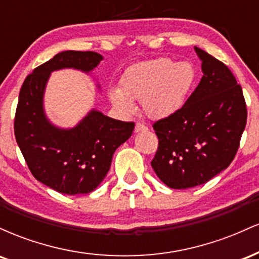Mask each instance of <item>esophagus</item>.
Segmentation results:
<instances>
[{"mask_svg":"<svg viewBox=\"0 0 259 259\" xmlns=\"http://www.w3.org/2000/svg\"><path fill=\"white\" fill-rule=\"evenodd\" d=\"M147 126L142 123H136L135 124V132L140 133V132H146Z\"/></svg>","mask_w":259,"mask_h":259,"instance_id":"1","label":"esophagus"}]
</instances>
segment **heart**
<instances>
[{
  "label": "heart",
  "instance_id": "heart-1",
  "mask_svg": "<svg viewBox=\"0 0 259 259\" xmlns=\"http://www.w3.org/2000/svg\"><path fill=\"white\" fill-rule=\"evenodd\" d=\"M196 80L190 62L156 58L141 62L124 73L120 89H111L109 99L123 112L133 111L132 101H140L142 111L152 119H163L183 108Z\"/></svg>",
  "mask_w": 259,
  "mask_h": 259
}]
</instances>
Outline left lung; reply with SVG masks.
I'll use <instances>...</instances> for the list:
<instances>
[{
	"instance_id": "obj_1",
	"label": "left lung",
	"mask_w": 259,
	"mask_h": 259,
	"mask_svg": "<svg viewBox=\"0 0 259 259\" xmlns=\"http://www.w3.org/2000/svg\"><path fill=\"white\" fill-rule=\"evenodd\" d=\"M202 62L200 84L183 108L153 124L158 148L154 173L171 189L207 183L227 169L247 120L241 86L223 62L195 47Z\"/></svg>"
}]
</instances>
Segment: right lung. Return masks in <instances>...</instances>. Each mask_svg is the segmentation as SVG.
<instances>
[{
  "label": "right lung",
  "instance_id": "right-lung-1",
  "mask_svg": "<svg viewBox=\"0 0 259 259\" xmlns=\"http://www.w3.org/2000/svg\"><path fill=\"white\" fill-rule=\"evenodd\" d=\"M102 59L91 51L57 53L35 68L20 89L14 118L17 144L35 179L61 194L94 191L108 173L113 153L135 126L92 109L74 127L62 129L45 114V89L52 72L73 68L90 73Z\"/></svg>",
  "mask_w": 259,
  "mask_h": 259
}]
</instances>
